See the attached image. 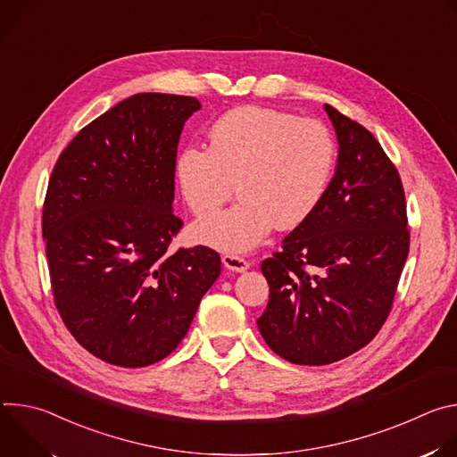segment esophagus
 <instances>
[{"label":"esophagus","mask_w":457,"mask_h":457,"mask_svg":"<svg viewBox=\"0 0 457 457\" xmlns=\"http://www.w3.org/2000/svg\"><path fill=\"white\" fill-rule=\"evenodd\" d=\"M222 264H224V268H228L231 271H237V273H244L251 266L249 260H245L244 256H238V254H224Z\"/></svg>","instance_id":"34e87169"}]
</instances>
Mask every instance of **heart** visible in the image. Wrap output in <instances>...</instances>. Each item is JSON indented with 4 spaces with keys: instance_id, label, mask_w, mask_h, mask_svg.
Here are the masks:
<instances>
[{
    "instance_id": "heart-1",
    "label": "heart",
    "mask_w": 457,
    "mask_h": 457,
    "mask_svg": "<svg viewBox=\"0 0 457 457\" xmlns=\"http://www.w3.org/2000/svg\"><path fill=\"white\" fill-rule=\"evenodd\" d=\"M335 143L318 120L240 106L210 128V146L191 145L175 162L189 210L207 217L234 192L241 201L228 212L195 224L199 242L242 253L275 228L302 224L321 201L335 168Z\"/></svg>"
}]
</instances>
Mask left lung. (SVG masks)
Segmentation results:
<instances>
[{"label": "left lung", "mask_w": 457, "mask_h": 457, "mask_svg": "<svg viewBox=\"0 0 457 457\" xmlns=\"http://www.w3.org/2000/svg\"><path fill=\"white\" fill-rule=\"evenodd\" d=\"M338 164L312 213L262 262L266 344L296 365H328L365 347L385 323L409 254L405 193L367 128L331 104Z\"/></svg>", "instance_id": "1"}]
</instances>
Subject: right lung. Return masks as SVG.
Here are the masks:
<instances>
[{
	"mask_svg": "<svg viewBox=\"0 0 457 457\" xmlns=\"http://www.w3.org/2000/svg\"><path fill=\"white\" fill-rule=\"evenodd\" d=\"M195 97L136 94L59 155L43 206L55 307L72 337L119 367H146L186 337L220 275L217 251H170L177 145Z\"/></svg>",
	"mask_w": 457,
	"mask_h": 457,
	"instance_id": "obj_1",
	"label": "right lung"
}]
</instances>
